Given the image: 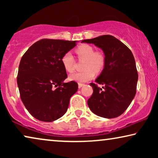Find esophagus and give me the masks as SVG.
<instances>
[{"mask_svg": "<svg viewBox=\"0 0 158 158\" xmlns=\"http://www.w3.org/2000/svg\"><path fill=\"white\" fill-rule=\"evenodd\" d=\"M83 85H84V84H83V83H78V88H82Z\"/></svg>", "mask_w": 158, "mask_h": 158, "instance_id": "1", "label": "esophagus"}]
</instances>
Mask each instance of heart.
Listing matches in <instances>:
<instances>
[{
  "label": "heart",
  "mask_w": 158,
  "mask_h": 158,
  "mask_svg": "<svg viewBox=\"0 0 158 158\" xmlns=\"http://www.w3.org/2000/svg\"><path fill=\"white\" fill-rule=\"evenodd\" d=\"M79 60H85L83 68V71L75 73L69 76L70 81L77 83H85L92 80L95 76V73H98L104 68L106 57L101 51H95L91 45L83 44L80 45L75 49ZM61 62L64 70L68 73H72L75 70V61L70 52H68L62 56Z\"/></svg>",
  "instance_id": "1"
}]
</instances>
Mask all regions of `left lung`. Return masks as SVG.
Instances as JSON below:
<instances>
[{"label":"left lung","instance_id":"obj_1","mask_svg":"<svg viewBox=\"0 0 158 158\" xmlns=\"http://www.w3.org/2000/svg\"><path fill=\"white\" fill-rule=\"evenodd\" d=\"M82 42L94 44L104 53L106 62L88 100L92 112L103 118H112L122 115L135 98L138 73L133 54L126 45L111 35L84 40ZM102 85V89L98 85Z\"/></svg>","mask_w":158,"mask_h":158}]
</instances>
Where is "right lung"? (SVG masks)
Wrapping results in <instances>:
<instances>
[{
	"mask_svg": "<svg viewBox=\"0 0 158 158\" xmlns=\"http://www.w3.org/2000/svg\"><path fill=\"white\" fill-rule=\"evenodd\" d=\"M76 46V41L43 39L28 49L19 67L17 84L21 101L36 119L50 122L66 113L70 98L77 92L68 77L61 59Z\"/></svg>",
	"mask_w": 158,
	"mask_h": 158,
	"instance_id": "1",
	"label": "right lung"
}]
</instances>
